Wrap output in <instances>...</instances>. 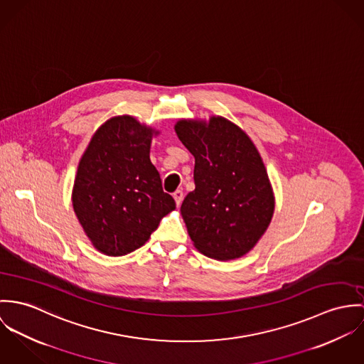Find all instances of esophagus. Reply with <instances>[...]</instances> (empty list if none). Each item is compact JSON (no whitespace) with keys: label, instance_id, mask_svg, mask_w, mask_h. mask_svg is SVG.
I'll return each instance as SVG.
<instances>
[{"label":"esophagus","instance_id":"esophagus-1","mask_svg":"<svg viewBox=\"0 0 364 364\" xmlns=\"http://www.w3.org/2000/svg\"><path fill=\"white\" fill-rule=\"evenodd\" d=\"M183 197H184V194H183V191H181V190H177V191H174V193H173V198L176 200V205H177V206H180V205H181Z\"/></svg>","mask_w":364,"mask_h":364}]
</instances>
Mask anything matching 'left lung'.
<instances>
[{
	"instance_id": "8db88e82",
	"label": "left lung",
	"mask_w": 364,
	"mask_h": 364,
	"mask_svg": "<svg viewBox=\"0 0 364 364\" xmlns=\"http://www.w3.org/2000/svg\"><path fill=\"white\" fill-rule=\"evenodd\" d=\"M176 132L196 158V190L181 203L191 240L215 259L242 257L265 233L275 206L258 151L222 117L209 124L181 120Z\"/></svg>"
}]
</instances>
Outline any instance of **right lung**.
Wrapping results in <instances>:
<instances>
[{
	"label": "right lung",
	"mask_w": 364,
	"mask_h": 364,
	"mask_svg": "<svg viewBox=\"0 0 364 364\" xmlns=\"http://www.w3.org/2000/svg\"><path fill=\"white\" fill-rule=\"evenodd\" d=\"M152 129L129 116L105 122L82 156L73 203L80 223L103 254L125 255L151 237L176 208L149 159Z\"/></svg>",
	"instance_id": "obj_1"
}]
</instances>
